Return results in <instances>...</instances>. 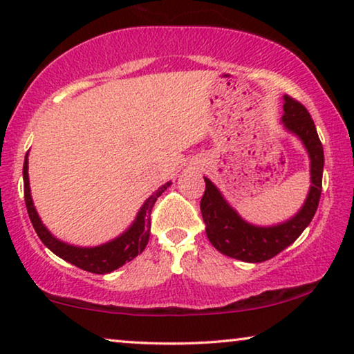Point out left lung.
Returning a JSON list of instances; mask_svg holds the SVG:
<instances>
[{"label":"left lung","instance_id":"left-lung-1","mask_svg":"<svg viewBox=\"0 0 354 354\" xmlns=\"http://www.w3.org/2000/svg\"><path fill=\"white\" fill-rule=\"evenodd\" d=\"M281 122L286 131L297 136L310 159V191L292 218L275 225H256L245 221L224 198L218 187L205 178V194L200 202L207 236L223 254L243 262H263L286 250L308 227L318 208L323 189L324 151L312 115L304 104L288 95L283 97Z\"/></svg>","mask_w":354,"mask_h":354}]
</instances>
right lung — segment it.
<instances>
[{
    "label": "right lung",
    "mask_w": 354,
    "mask_h": 354,
    "mask_svg": "<svg viewBox=\"0 0 354 354\" xmlns=\"http://www.w3.org/2000/svg\"><path fill=\"white\" fill-rule=\"evenodd\" d=\"M171 181H168L160 186L157 191L149 195L140 208L138 214L129 229L122 232L119 236L106 241V243L98 246H75L68 245L50 234L49 230L39 218L38 211H36L33 205V198H31L30 192V179H28V152L25 156L24 162V192H25V205L26 211H28L30 221L33 224L36 234L41 239L49 250L62 257L63 261L73 263L86 272L98 273V275H104V273L114 272L115 268L122 267L125 262H130L135 259L136 256L141 254L143 250L149 241V229H151V211L154 207L156 200L160 197L162 192L167 191Z\"/></svg>",
    "instance_id": "add662e5"
}]
</instances>
